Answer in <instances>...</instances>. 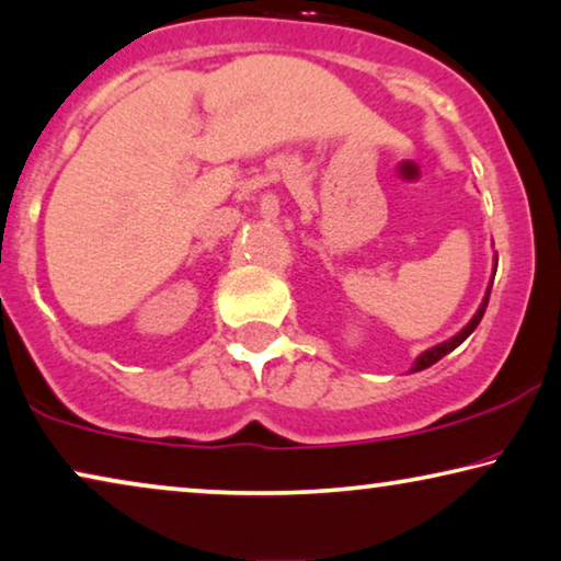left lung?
Returning <instances> with one entry per match:
<instances>
[{"label": "left lung", "instance_id": "1", "mask_svg": "<svg viewBox=\"0 0 561 561\" xmlns=\"http://www.w3.org/2000/svg\"><path fill=\"white\" fill-rule=\"evenodd\" d=\"M488 297H491V291H488V295H485L483 305H480V310L476 312V318H472V320L468 322V325H465V328L460 330V333H457V335L453 337V341H447V343H439V345H435V348H430L427 353H422V356L416 358V363H414V368H412V370H424V368H430L432 363H437L439 358H445L449 351H455L457 345H460V343L465 341V337H468V335L472 333V330L478 328V322L483 320V314H485V307H488Z\"/></svg>", "mask_w": 561, "mask_h": 561}]
</instances>
